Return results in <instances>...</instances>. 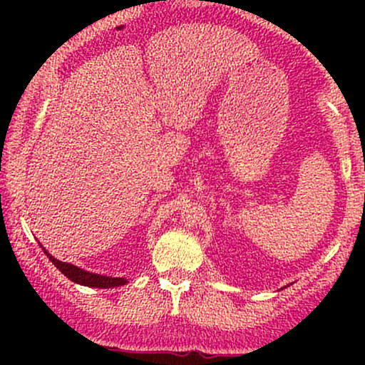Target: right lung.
Listing matches in <instances>:
<instances>
[{"mask_svg":"<svg viewBox=\"0 0 365 365\" xmlns=\"http://www.w3.org/2000/svg\"><path fill=\"white\" fill-rule=\"evenodd\" d=\"M43 250L49 257V261H51L54 266H56L58 269L66 276V278L72 279V282L77 284H83V287H91V288H113V287H121V284L128 283L127 278H113V276L96 274V273H91V271L82 269V267L78 266H73V264L70 262H61L58 261V259H54L53 255L44 249V247Z\"/></svg>","mask_w":365,"mask_h":365,"instance_id":"1","label":"right lung"}]
</instances>
